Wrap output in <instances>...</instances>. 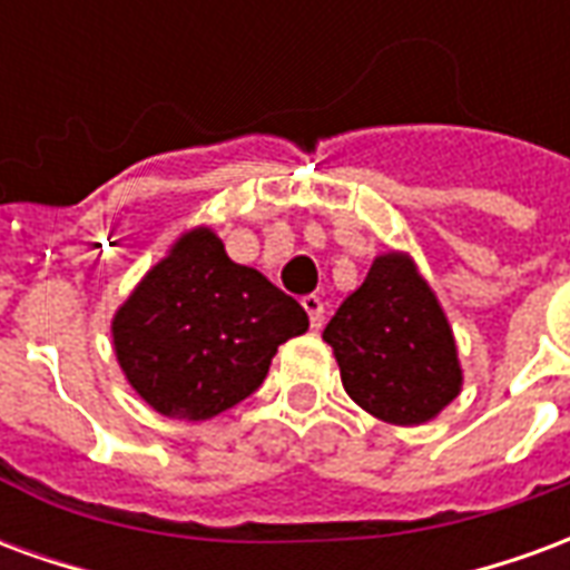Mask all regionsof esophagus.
Returning a JSON list of instances; mask_svg holds the SVG:
<instances>
[{"label": "esophagus", "mask_w": 570, "mask_h": 570, "mask_svg": "<svg viewBox=\"0 0 570 570\" xmlns=\"http://www.w3.org/2000/svg\"><path fill=\"white\" fill-rule=\"evenodd\" d=\"M302 308L308 311L311 330H321L323 326V298L321 296H302Z\"/></svg>", "instance_id": "esophagus-1"}]
</instances>
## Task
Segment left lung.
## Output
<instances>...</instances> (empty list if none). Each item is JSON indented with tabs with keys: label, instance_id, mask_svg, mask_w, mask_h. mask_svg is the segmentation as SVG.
Masks as SVG:
<instances>
[{
	"label": "left lung",
	"instance_id": "1",
	"mask_svg": "<svg viewBox=\"0 0 570 570\" xmlns=\"http://www.w3.org/2000/svg\"><path fill=\"white\" fill-rule=\"evenodd\" d=\"M347 396L375 419L428 424L461 394L464 370L440 298L403 249L382 253L323 330Z\"/></svg>",
	"mask_w": 570,
	"mask_h": 570
}]
</instances>
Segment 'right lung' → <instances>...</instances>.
<instances>
[{
	"mask_svg": "<svg viewBox=\"0 0 570 570\" xmlns=\"http://www.w3.org/2000/svg\"><path fill=\"white\" fill-rule=\"evenodd\" d=\"M308 330L296 298L228 259L210 225L176 237L112 317L128 384L158 415L216 419L247 400L286 338Z\"/></svg>",
	"mask_w": 570,
	"mask_h": 570,
	"instance_id": "obj_1",
	"label": "right lung"
}]
</instances>
